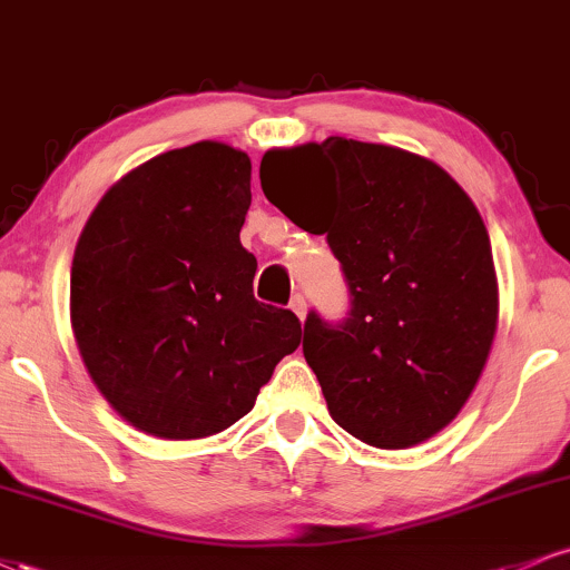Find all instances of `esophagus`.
Returning <instances> with one entry per match:
<instances>
[{"mask_svg":"<svg viewBox=\"0 0 570 570\" xmlns=\"http://www.w3.org/2000/svg\"><path fill=\"white\" fill-rule=\"evenodd\" d=\"M289 307L294 313H297V318L299 322H305V316H307V303H305V297L303 294H294L292 297V303H289Z\"/></svg>","mask_w":570,"mask_h":570,"instance_id":"1","label":"esophagus"}]
</instances>
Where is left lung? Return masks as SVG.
<instances>
[{
    "label": "left lung",
    "instance_id": "1",
    "mask_svg": "<svg viewBox=\"0 0 570 570\" xmlns=\"http://www.w3.org/2000/svg\"><path fill=\"white\" fill-rule=\"evenodd\" d=\"M333 168L336 206L291 198L297 165ZM265 198L326 235L351 289L343 324L307 313L303 353L332 421L383 450L426 442L461 412L499 326V278L480 212L444 168L389 144L330 136L267 149Z\"/></svg>",
    "mask_w": 570,
    "mask_h": 570
}]
</instances>
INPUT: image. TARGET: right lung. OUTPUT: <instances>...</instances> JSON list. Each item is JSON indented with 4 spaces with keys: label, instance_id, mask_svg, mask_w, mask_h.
I'll use <instances>...</instances> for the list:
<instances>
[{
    "label": "right lung",
    "instance_id": "right-lung-1",
    "mask_svg": "<svg viewBox=\"0 0 570 570\" xmlns=\"http://www.w3.org/2000/svg\"><path fill=\"white\" fill-rule=\"evenodd\" d=\"M248 206V155L198 141L128 171L85 222L71 330L90 381L144 434H219L297 351L299 318L254 299Z\"/></svg>",
    "mask_w": 570,
    "mask_h": 570
}]
</instances>
